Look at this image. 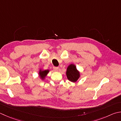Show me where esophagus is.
Segmentation results:
<instances>
[{
	"instance_id": "1",
	"label": "esophagus",
	"mask_w": 121,
	"mask_h": 121,
	"mask_svg": "<svg viewBox=\"0 0 121 121\" xmlns=\"http://www.w3.org/2000/svg\"><path fill=\"white\" fill-rule=\"evenodd\" d=\"M53 69L55 71H58L59 70V67H53Z\"/></svg>"
}]
</instances>
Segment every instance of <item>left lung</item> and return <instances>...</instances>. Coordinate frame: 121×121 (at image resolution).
Listing matches in <instances>:
<instances>
[{
    "label": "left lung",
    "mask_w": 121,
    "mask_h": 121,
    "mask_svg": "<svg viewBox=\"0 0 121 121\" xmlns=\"http://www.w3.org/2000/svg\"><path fill=\"white\" fill-rule=\"evenodd\" d=\"M67 78L70 82H76L81 76L80 71L77 69L75 65L71 63L68 65L66 71Z\"/></svg>",
    "instance_id": "8db88e82"
}]
</instances>
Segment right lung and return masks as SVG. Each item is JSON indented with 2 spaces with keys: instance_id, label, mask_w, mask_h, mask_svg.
<instances>
[{
  "instance_id": "add662e5",
  "label": "right lung",
  "mask_w": 121,
  "mask_h": 121,
  "mask_svg": "<svg viewBox=\"0 0 121 121\" xmlns=\"http://www.w3.org/2000/svg\"><path fill=\"white\" fill-rule=\"evenodd\" d=\"M50 72L49 70H43L42 69H40L39 71V78L41 79V80H44L46 77L47 76L48 74L49 73V72Z\"/></svg>"
}]
</instances>
